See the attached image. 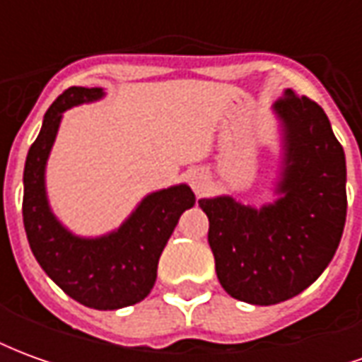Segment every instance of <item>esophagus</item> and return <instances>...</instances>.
<instances>
[{
  "mask_svg": "<svg viewBox=\"0 0 362 362\" xmlns=\"http://www.w3.org/2000/svg\"><path fill=\"white\" fill-rule=\"evenodd\" d=\"M189 184H192V188L196 192L197 196H204L205 192L209 189V174L205 173V170H194V173L189 174Z\"/></svg>",
  "mask_w": 362,
  "mask_h": 362,
  "instance_id": "esophagus-1",
  "label": "esophagus"
}]
</instances>
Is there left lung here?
Here are the masks:
<instances>
[{"label": "left lung", "instance_id": "obj_1", "mask_svg": "<svg viewBox=\"0 0 362 362\" xmlns=\"http://www.w3.org/2000/svg\"><path fill=\"white\" fill-rule=\"evenodd\" d=\"M281 127L273 204L244 205L233 196L197 204L209 219L215 272L228 295L269 306L293 298L334 258L347 215V168L326 112L285 89L273 104Z\"/></svg>", "mask_w": 362, "mask_h": 362}]
</instances>
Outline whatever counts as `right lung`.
Returning a JSON list of instances; mask_svg holds the SVG:
<instances>
[{
	"label": "right lung",
	"instance_id": "right-lung-1",
	"mask_svg": "<svg viewBox=\"0 0 362 362\" xmlns=\"http://www.w3.org/2000/svg\"><path fill=\"white\" fill-rule=\"evenodd\" d=\"M103 96L100 87H69L44 114L25 163L23 223L36 262L66 295L95 310H118L149 295L158 258L196 196L188 184L151 192L118 228L100 236L74 235L59 223L46 194L50 151L64 112Z\"/></svg>",
	"mask_w": 362,
	"mask_h": 362
}]
</instances>
